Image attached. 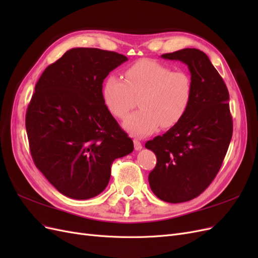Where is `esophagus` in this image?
<instances>
[{
  "mask_svg": "<svg viewBox=\"0 0 258 258\" xmlns=\"http://www.w3.org/2000/svg\"><path fill=\"white\" fill-rule=\"evenodd\" d=\"M134 144H135V148H136L137 151H140V150H141V148H142V143L140 142L138 139H135V140H134Z\"/></svg>",
  "mask_w": 258,
  "mask_h": 258,
  "instance_id": "obj_1",
  "label": "esophagus"
}]
</instances>
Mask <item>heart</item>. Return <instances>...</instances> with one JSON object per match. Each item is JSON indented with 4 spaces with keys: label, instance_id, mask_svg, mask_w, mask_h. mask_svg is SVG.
<instances>
[{
    "label": "heart",
    "instance_id": "1",
    "mask_svg": "<svg viewBox=\"0 0 258 258\" xmlns=\"http://www.w3.org/2000/svg\"><path fill=\"white\" fill-rule=\"evenodd\" d=\"M126 81L110 75L102 88L103 102L117 118H123L136 106L141 110L128 116L123 128L139 137L151 135L160 126L170 129L181 121L190 105L192 83L183 71L154 60H140L129 67Z\"/></svg>",
    "mask_w": 258,
    "mask_h": 258
}]
</instances>
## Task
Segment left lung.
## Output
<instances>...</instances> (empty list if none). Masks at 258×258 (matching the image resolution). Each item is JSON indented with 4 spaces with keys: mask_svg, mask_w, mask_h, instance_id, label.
<instances>
[{
    "mask_svg": "<svg viewBox=\"0 0 258 258\" xmlns=\"http://www.w3.org/2000/svg\"><path fill=\"white\" fill-rule=\"evenodd\" d=\"M161 57L187 64L192 97L176 126L145 143L157 157L148 182L159 199L179 204L204 192L221 169L232 137L229 92L204 51L184 48Z\"/></svg>",
    "mask_w": 258,
    "mask_h": 258,
    "instance_id": "obj_1",
    "label": "left lung"
}]
</instances>
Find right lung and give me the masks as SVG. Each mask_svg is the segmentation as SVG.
Returning a JSON list of instances; mask_svg holds the SVG:
<instances>
[{"instance_id":"1","label":"right lung","mask_w":258,"mask_h":258,"mask_svg":"<svg viewBox=\"0 0 258 258\" xmlns=\"http://www.w3.org/2000/svg\"><path fill=\"white\" fill-rule=\"evenodd\" d=\"M128 58L98 48H73L45 69L26 114L32 159L62 195L85 200L108 184L116 158L134 142L107 110L102 84Z\"/></svg>"}]
</instances>
